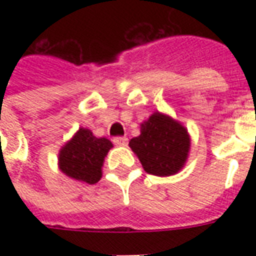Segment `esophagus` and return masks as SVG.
Instances as JSON below:
<instances>
[{
    "mask_svg": "<svg viewBox=\"0 0 256 256\" xmlns=\"http://www.w3.org/2000/svg\"><path fill=\"white\" fill-rule=\"evenodd\" d=\"M112 142H114L116 146H126L128 144V138L126 136H116L112 140Z\"/></svg>",
    "mask_w": 256,
    "mask_h": 256,
    "instance_id": "34e87169",
    "label": "esophagus"
}]
</instances>
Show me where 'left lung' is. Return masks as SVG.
<instances>
[{
  "mask_svg": "<svg viewBox=\"0 0 256 256\" xmlns=\"http://www.w3.org/2000/svg\"><path fill=\"white\" fill-rule=\"evenodd\" d=\"M128 146L146 172L170 176L184 168L191 138L187 128L172 116L156 112L140 124V134Z\"/></svg>",
  "mask_w": 256,
  "mask_h": 256,
  "instance_id": "left-lung-1",
  "label": "left lung"
}]
</instances>
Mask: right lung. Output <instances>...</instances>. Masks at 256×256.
I'll return each mask as SVG.
<instances>
[{"mask_svg": "<svg viewBox=\"0 0 256 256\" xmlns=\"http://www.w3.org/2000/svg\"><path fill=\"white\" fill-rule=\"evenodd\" d=\"M112 144L96 138L92 130L80 128L58 152V168L78 182L96 184L102 178V166Z\"/></svg>", "mask_w": 256, "mask_h": 256, "instance_id": "add662e5", "label": "right lung"}]
</instances>
